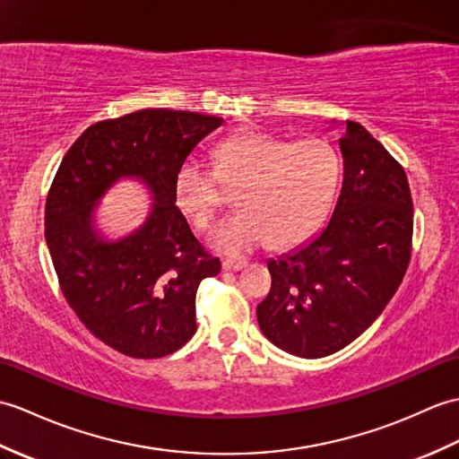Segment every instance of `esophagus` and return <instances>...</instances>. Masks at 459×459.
Returning <instances> with one entry per match:
<instances>
[{
  "instance_id": "34e87169",
  "label": "esophagus",
  "mask_w": 459,
  "mask_h": 459,
  "mask_svg": "<svg viewBox=\"0 0 459 459\" xmlns=\"http://www.w3.org/2000/svg\"><path fill=\"white\" fill-rule=\"evenodd\" d=\"M248 262L247 260H222V270L225 272H238L242 268H247Z\"/></svg>"
}]
</instances>
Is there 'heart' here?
<instances>
[{"mask_svg": "<svg viewBox=\"0 0 459 459\" xmlns=\"http://www.w3.org/2000/svg\"><path fill=\"white\" fill-rule=\"evenodd\" d=\"M215 174L187 160L176 176V201L191 222L205 230L221 207L219 182L240 186V209L211 234V247L230 255L272 242L293 248L311 238L334 205L342 162L323 138L291 143L254 129L221 141Z\"/></svg>", "mask_w": 459, "mask_h": 459, "instance_id": "obj_1", "label": "heart"}]
</instances>
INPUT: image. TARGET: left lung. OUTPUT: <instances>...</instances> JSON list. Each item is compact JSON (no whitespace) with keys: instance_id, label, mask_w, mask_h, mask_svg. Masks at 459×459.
<instances>
[{"instance_id":"1","label":"left lung","mask_w":459,"mask_h":459,"mask_svg":"<svg viewBox=\"0 0 459 459\" xmlns=\"http://www.w3.org/2000/svg\"><path fill=\"white\" fill-rule=\"evenodd\" d=\"M338 144L344 178L333 215L311 240L268 260L272 290L255 308L264 336L299 358L330 356L366 333L411 260L404 169L359 123L346 121Z\"/></svg>"}]
</instances>
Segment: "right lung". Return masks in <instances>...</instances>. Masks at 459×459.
<instances>
[{
  "label": "right lung",
  "instance_id": "right-lung-1",
  "mask_svg": "<svg viewBox=\"0 0 459 459\" xmlns=\"http://www.w3.org/2000/svg\"><path fill=\"white\" fill-rule=\"evenodd\" d=\"M221 117L143 109L88 126L47 197L45 237L62 293L101 342L131 358H162L195 334V295L221 272L176 205V176ZM121 178L153 199L141 228L108 239L94 207Z\"/></svg>",
  "mask_w": 459,
  "mask_h": 459
}]
</instances>
